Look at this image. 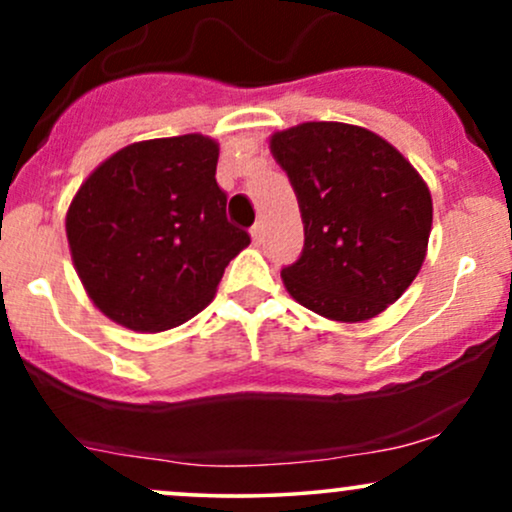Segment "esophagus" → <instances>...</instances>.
Wrapping results in <instances>:
<instances>
[{
  "mask_svg": "<svg viewBox=\"0 0 512 512\" xmlns=\"http://www.w3.org/2000/svg\"><path fill=\"white\" fill-rule=\"evenodd\" d=\"M250 236H252V243H255V245L262 243V240H264V223L262 221L255 223V226L250 228Z\"/></svg>",
  "mask_w": 512,
  "mask_h": 512,
  "instance_id": "esophagus-1",
  "label": "esophagus"
}]
</instances>
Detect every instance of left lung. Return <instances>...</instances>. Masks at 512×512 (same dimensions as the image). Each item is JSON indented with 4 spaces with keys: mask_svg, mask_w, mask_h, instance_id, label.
<instances>
[{
    "mask_svg": "<svg viewBox=\"0 0 512 512\" xmlns=\"http://www.w3.org/2000/svg\"><path fill=\"white\" fill-rule=\"evenodd\" d=\"M301 209L305 245L281 269L293 301L337 322L380 315L426 260L433 199L416 168L366 127L303 122L269 137Z\"/></svg>",
    "mask_w": 512,
    "mask_h": 512,
    "instance_id": "8db88e82",
    "label": "left lung"
}]
</instances>
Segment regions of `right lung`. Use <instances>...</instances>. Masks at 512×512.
<instances>
[{
  "mask_svg": "<svg viewBox=\"0 0 512 512\" xmlns=\"http://www.w3.org/2000/svg\"><path fill=\"white\" fill-rule=\"evenodd\" d=\"M219 142L129 144L81 182L67 209L72 262L93 305L134 332H166L214 301L250 236L226 219Z\"/></svg>",
  "mask_w": 512,
  "mask_h": 512,
  "instance_id": "right-lung-1",
  "label": "right lung"
}]
</instances>
